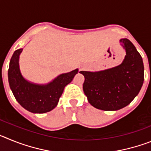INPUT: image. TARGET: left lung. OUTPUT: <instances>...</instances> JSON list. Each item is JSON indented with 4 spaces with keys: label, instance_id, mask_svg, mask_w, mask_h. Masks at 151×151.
<instances>
[{
    "label": "left lung",
    "instance_id": "left-lung-1",
    "mask_svg": "<svg viewBox=\"0 0 151 151\" xmlns=\"http://www.w3.org/2000/svg\"><path fill=\"white\" fill-rule=\"evenodd\" d=\"M125 50L122 63L97 72L81 71L85 76L83 91L91 105L114 111L129 105L144 83V63L135 47L127 38L119 40Z\"/></svg>",
    "mask_w": 151,
    "mask_h": 151
}]
</instances>
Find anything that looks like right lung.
I'll return each instance as SVG.
<instances>
[{
    "instance_id": "add662e5",
    "label": "right lung",
    "mask_w": 151,
    "mask_h": 151,
    "mask_svg": "<svg viewBox=\"0 0 151 151\" xmlns=\"http://www.w3.org/2000/svg\"><path fill=\"white\" fill-rule=\"evenodd\" d=\"M23 48L13 53L8 69V82L16 100L23 108L33 113H45L57 106L64 88L78 73L76 69L63 73L47 84L31 82L22 76L19 69V55Z\"/></svg>"
}]
</instances>
